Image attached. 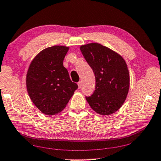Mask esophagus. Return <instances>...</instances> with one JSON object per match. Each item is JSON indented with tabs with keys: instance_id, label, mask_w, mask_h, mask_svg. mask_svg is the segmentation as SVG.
I'll return each mask as SVG.
<instances>
[{
	"instance_id": "esophagus-1",
	"label": "esophagus",
	"mask_w": 161,
	"mask_h": 161,
	"mask_svg": "<svg viewBox=\"0 0 161 161\" xmlns=\"http://www.w3.org/2000/svg\"><path fill=\"white\" fill-rule=\"evenodd\" d=\"M78 88H80L81 87H82V83H81L80 81H79V82L78 83Z\"/></svg>"
}]
</instances>
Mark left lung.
<instances>
[{
    "mask_svg": "<svg viewBox=\"0 0 161 161\" xmlns=\"http://www.w3.org/2000/svg\"><path fill=\"white\" fill-rule=\"evenodd\" d=\"M80 49L96 78V90L86 101L96 113L112 114L123 105L129 91L127 63L116 52L98 43L84 44Z\"/></svg>",
    "mask_w": 161,
    "mask_h": 161,
    "instance_id": "1",
    "label": "left lung"
}]
</instances>
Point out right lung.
Wrapping results in <instances>:
<instances>
[{
	"mask_svg": "<svg viewBox=\"0 0 161 161\" xmlns=\"http://www.w3.org/2000/svg\"><path fill=\"white\" fill-rule=\"evenodd\" d=\"M68 47L55 45L42 50L26 74V89L32 102L47 115L63 111L78 88L71 81L63 60Z\"/></svg>",
	"mask_w": 161,
	"mask_h": 161,
	"instance_id": "obj_1",
	"label": "right lung"
}]
</instances>
